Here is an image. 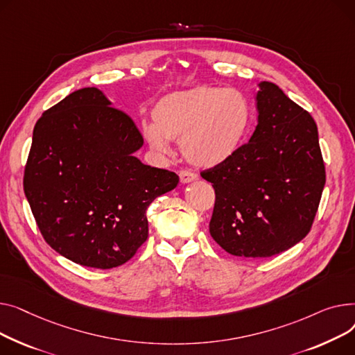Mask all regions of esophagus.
<instances>
[{
	"mask_svg": "<svg viewBox=\"0 0 355 355\" xmlns=\"http://www.w3.org/2000/svg\"><path fill=\"white\" fill-rule=\"evenodd\" d=\"M179 178H180L182 183H191V182L198 179V175L191 172V171H180L179 172Z\"/></svg>",
	"mask_w": 355,
	"mask_h": 355,
	"instance_id": "esophagus-1",
	"label": "esophagus"
}]
</instances>
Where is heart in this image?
<instances>
[{"mask_svg": "<svg viewBox=\"0 0 355 355\" xmlns=\"http://www.w3.org/2000/svg\"><path fill=\"white\" fill-rule=\"evenodd\" d=\"M153 123L141 133L159 155L171 152L169 140L180 141L183 156L203 168L231 157L251 120L248 98L235 89L199 86L162 97L152 109Z\"/></svg>", "mask_w": 355, "mask_h": 355, "instance_id": "obj_1", "label": "heart"}]
</instances>
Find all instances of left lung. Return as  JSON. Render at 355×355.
<instances>
[{"mask_svg": "<svg viewBox=\"0 0 355 355\" xmlns=\"http://www.w3.org/2000/svg\"><path fill=\"white\" fill-rule=\"evenodd\" d=\"M258 124L248 143L200 172L215 189L209 232L227 254L278 255L311 231L325 184L312 116L277 85L259 83Z\"/></svg>", "mask_w": 355, "mask_h": 355, "instance_id": "obj_1", "label": "left lung"}]
</instances>
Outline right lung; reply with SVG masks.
Masks as SVG:
<instances>
[{"label": "right lung", "instance_id": "1", "mask_svg": "<svg viewBox=\"0 0 355 355\" xmlns=\"http://www.w3.org/2000/svg\"><path fill=\"white\" fill-rule=\"evenodd\" d=\"M98 89L73 92L33 132L24 192L41 235L55 252L89 268L128 262L146 242V211L178 186L175 172L143 164L135 121Z\"/></svg>", "mask_w": 355, "mask_h": 355}]
</instances>
